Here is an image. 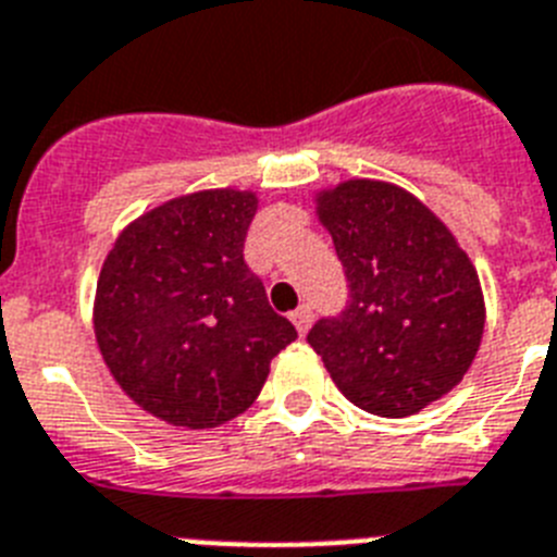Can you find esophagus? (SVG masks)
<instances>
[{"instance_id":"esophagus-1","label":"esophagus","mask_w":557,"mask_h":557,"mask_svg":"<svg viewBox=\"0 0 557 557\" xmlns=\"http://www.w3.org/2000/svg\"><path fill=\"white\" fill-rule=\"evenodd\" d=\"M311 319H313V311H311V306H299L297 311L292 313V322H294V325H297L299 336H306V333H308V327H311Z\"/></svg>"}]
</instances>
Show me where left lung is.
<instances>
[{
    "instance_id": "left-lung-1",
    "label": "left lung",
    "mask_w": 557,
    "mask_h": 557,
    "mask_svg": "<svg viewBox=\"0 0 557 557\" xmlns=\"http://www.w3.org/2000/svg\"><path fill=\"white\" fill-rule=\"evenodd\" d=\"M345 265L347 306L308 345L350 404L406 418L451 393L485 331L480 277L448 226L389 182L350 178L317 196Z\"/></svg>"
}]
</instances>
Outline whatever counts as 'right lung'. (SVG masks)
Masks as SVG:
<instances>
[{"instance_id":"right-lung-1","label":"right lung","mask_w":557,"mask_h":557,"mask_svg":"<svg viewBox=\"0 0 557 557\" xmlns=\"http://www.w3.org/2000/svg\"><path fill=\"white\" fill-rule=\"evenodd\" d=\"M249 190L164 201L120 232L95 294V336L123 393L153 418L212 429L246 412L297 338L244 260Z\"/></svg>"}]
</instances>
